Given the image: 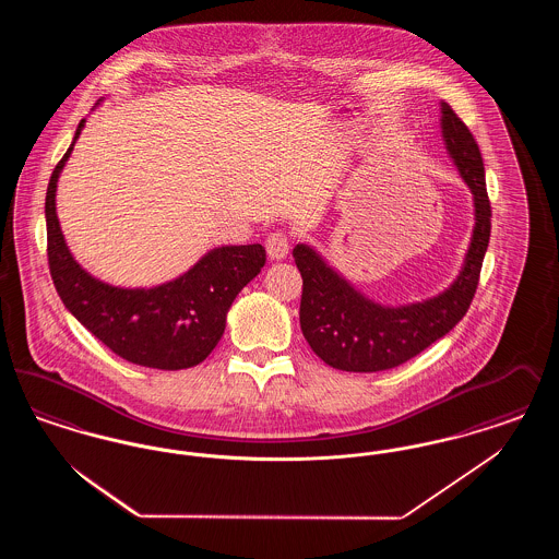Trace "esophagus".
I'll use <instances>...</instances> for the list:
<instances>
[{
    "instance_id": "obj_1",
    "label": "esophagus",
    "mask_w": 559,
    "mask_h": 559,
    "mask_svg": "<svg viewBox=\"0 0 559 559\" xmlns=\"http://www.w3.org/2000/svg\"><path fill=\"white\" fill-rule=\"evenodd\" d=\"M289 247H292V239H289L287 233L276 230V233L267 235L266 251L267 255H270V260H283V258H287Z\"/></svg>"
}]
</instances>
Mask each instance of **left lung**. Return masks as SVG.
<instances>
[{
    "label": "left lung",
    "mask_w": 559,
    "mask_h": 559,
    "mask_svg": "<svg viewBox=\"0 0 559 559\" xmlns=\"http://www.w3.org/2000/svg\"><path fill=\"white\" fill-rule=\"evenodd\" d=\"M442 138L463 182L474 194L476 226L465 262L447 292L406 306H381L354 289L308 245L293 258L304 278L299 324L306 342L329 367L349 372L394 369L444 337L469 310L490 240V201L484 160L469 128L442 103Z\"/></svg>",
    "instance_id": "left-lung-1"
}]
</instances>
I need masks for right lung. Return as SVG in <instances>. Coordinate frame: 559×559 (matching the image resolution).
<instances>
[{"mask_svg":"<svg viewBox=\"0 0 559 559\" xmlns=\"http://www.w3.org/2000/svg\"><path fill=\"white\" fill-rule=\"evenodd\" d=\"M83 123L53 167L46 192L53 287L67 310L123 360L160 371L197 367L217 346L235 297L266 264V249L258 242L215 247L182 276L151 289H123L94 278L71 255L56 215V182Z\"/></svg>","mask_w":559,"mask_h":559,"instance_id":"1","label":"right lung"}]
</instances>
